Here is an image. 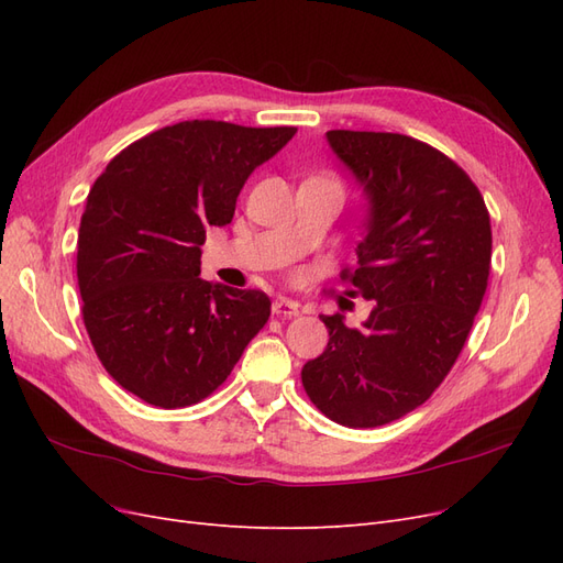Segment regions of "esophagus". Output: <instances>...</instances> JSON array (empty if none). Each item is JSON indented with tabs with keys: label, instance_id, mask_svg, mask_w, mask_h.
Instances as JSON below:
<instances>
[{
	"label": "esophagus",
	"instance_id": "esophagus-1",
	"mask_svg": "<svg viewBox=\"0 0 563 563\" xmlns=\"http://www.w3.org/2000/svg\"><path fill=\"white\" fill-rule=\"evenodd\" d=\"M272 314L277 317H296L298 314V302L286 300V298H277L272 302Z\"/></svg>",
	"mask_w": 563,
	"mask_h": 563
}]
</instances>
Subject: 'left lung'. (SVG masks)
<instances>
[{
    "label": "left lung",
    "instance_id": "obj_1",
    "mask_svg": "<svg viewBox=\"0 0 563 563\" xmlns=\"http://www.w3.org/2000/svg\"><path fill=\"white\" fill-rule=\"evenodd\" d=\"M327 139L371 203L356 267L340 279L373 310L360 329L321 314L329 345L300 378L333 422L380 428L428 401L463 350L488 286L490 216L479 187L428 143L345 129Z\"/></svg>",
    "mask_w": 563,
    "mask_h": 563
}]
</instances>
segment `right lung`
I'll use <instances>...</instances> for the list:
<instances>
[{
    "instance_id": "obj_1",
    "label": "right lung",
    "mask_w": 563,
    "mask_h": 563,
    "mask_svg": "<svg viewBox=\"0 0 563 563\" xmlns=\"http://www.w3.org/2000/svg\"><path fill=\"white\" fill-rule=\"evenodd\" d=\"M294 133L192 119L131 143L96 178L77 236L81 317L131 395L159 408L207 399L267 323L263 291L199 279V258L253 168Z\"/></svg>"
}]
</instances>
